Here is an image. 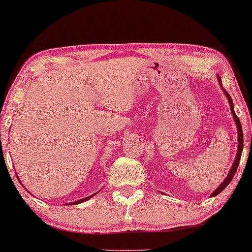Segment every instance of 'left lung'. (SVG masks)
<instances>
[{"instance_id": "1", "label": "left lung", "mask_w": 252, "mask_h": 252, "mask_svg": "<svg viewBox=\"0 0 252 252\" xmlns=\"http://www.w3.org/2000/svg\"><path fill=\"white\" fill-rule=\"evenodd\" d=\"M219 80H220V78H219ZM220 84H221V83H220ZM221 88H222V85H221ZM222 90H224V89H222ZM224 92H225V94H226L228 102H230V109H231V111H232L233 118H235V122H236V124H237V129H238V152H237V155H236V158H235V162H233L232 168H231L230 173H228V175L226 176V179H225V180L222 181V184L220 185V186L218 187V189H217L215 190V192L212 193V194H211V196H215V195H217V194H219V193H220L221 190H224L225 187H226L227 185L230 184L231 180H232V179H233V176H235V174H236L237 168H238V164H239V161H241V156H242V152H243V129H242L241 121H239V118L237 117L236 112L233 111V102H232V99H231V96L227 94L226 91H225V90H224Z\"/></svg>"}]
</instances>
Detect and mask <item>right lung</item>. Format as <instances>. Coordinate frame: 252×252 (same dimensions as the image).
I'll return each instance as SVG.
<instances>
[{"label":"right lung","mask_w":252,"mask_h":252,"mask_svg":"<svg viewBox=\"0 0 252 252\" xmlns=\"http://www.w3.org/2000/svg\"><path fill=\"white\" fill-rule=\"evenodd\" d=\"M94 194H96V193H94ZM94 194L90 195V196H88V198H84V199H82V200H78V201H76V202H72V204H80V202H83V201H86V200H89V199H90V198H92V196H94ZM72 204H70V205H72Z\"/></svg>","instance_id":"add662e5"}]
</instances>
